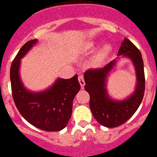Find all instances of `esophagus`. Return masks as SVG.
<instances>
[{"mask_svg": "<svg viewBox=\"0 0 157 157\" xmlns=\"http://www.w3.org/2000/svg\"><path fill=\"white\" fill-rule=\"evenodd\" d=\"M78 81H79V83L80 85H81L82 88H84L85 86V81H84V77H83L82 75H80L79 76H78Z\"/></svg>", "mask_w": 157, "mask_h": 157, "instance_id": "1", "label": "esophagus"}]
</instances>
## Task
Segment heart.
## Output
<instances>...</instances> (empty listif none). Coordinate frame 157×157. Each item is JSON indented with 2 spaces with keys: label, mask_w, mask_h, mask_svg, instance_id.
Listing matches in <instances>:
<instances>
[{
  "label": "heart",
  "mask_w": 157,
  "mask_h": 157,
  "mask_svg": "<svg viewBox=\"0 0 157 157\" xmlns=\"http://www.w3.org/2000/svg\"><path fill=\"white\" fill-rule=\"evenodd\" d=\"M96 45H97L96 41L91 40V41L86 42L83 46V48L86 51H90V50H93ZM112 50H113V47L111 44L109 43L103 44L98 50H96V54H95L94 57H93L94 64L96 65H100L101 64H103L106 61V59L111 54Z\"/></svg>",
  "instance_id": "heart-1"
}]
</instances>
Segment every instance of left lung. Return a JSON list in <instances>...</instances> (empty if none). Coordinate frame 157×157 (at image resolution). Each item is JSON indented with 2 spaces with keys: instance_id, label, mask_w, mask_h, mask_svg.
<instances>
[{
  "instance_id": "8db88e82",
  "label": "left lung",
  "mask_w": 157,
  "mask_h": 157,
  "mask_svg": "<svg viewBox=\"0 0 157 157\" xmlns=\"http://www.w3.org/2000/svg\"><path fill=\"white\" fill-rule=\"evenodd\" d=\"M118 57L103 68L90 69L84 74L85 90L90 96V107L93 117L107 128H115L127 121L140 106L144 96L145 74L142 54L139 49L124 38L119 49ZM122 58L131 60L136 71L135 90L123 100L113 99L107 91V78Z\"/></svg>"
}]
</instances>
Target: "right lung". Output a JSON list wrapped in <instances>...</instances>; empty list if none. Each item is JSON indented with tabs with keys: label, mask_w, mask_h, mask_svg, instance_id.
<instances>
[{
	"label": "right lung",
	"mask_w": 157,
	"mask_h": 157,
	"mask_svg": "<svg viewBox=\"0 0 157 157\" xmlns=\"http://www.w3.org/2000/svg\"><path fill=\"white\" fill-rule=\"evenodd\" d=\"M37 42L35 39L24 44L13 60L10 69L12 96L19 113L32 125L47 132H58L71 118L73 100L81 86L75 75L68 79L57 78L43 91L26 89L20 77L21 60Z\"/></svg>",
	"instance_id": "obj_1"
}]
</instances>
